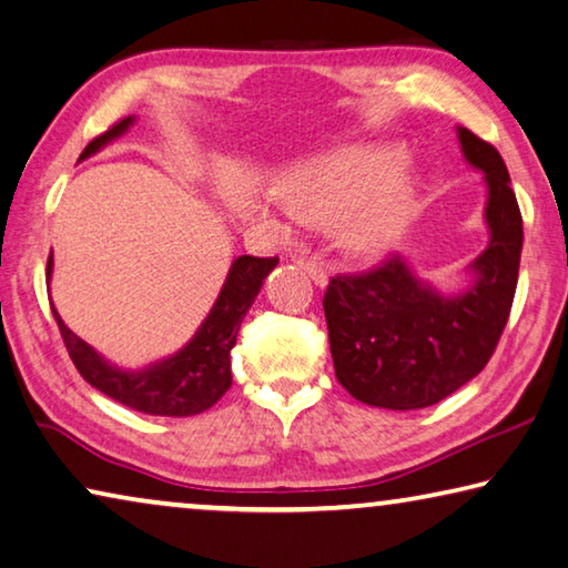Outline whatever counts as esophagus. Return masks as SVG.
<instances>
[{
  "instance_id": "esophagus-1",
  "label": "esophagus",
  "mask_w": 568,
  "mask_h": 568,
  "mask_svg": "<svg viewBox=\"0 0 568 568\" xmlns=\"http://www.w3.org/2000/svg\"><path fill=\"white\" fill-rule=\"evenodd\" d=\"M292 262L300 264V266L304 268V272L314 278V284H320V286L327 284V268L314 262V258L302 256V254H292Z\"/></svg>"
}]
</instances>
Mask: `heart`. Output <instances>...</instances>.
<instances>
[{"label":"heart","mask_w":568,"mask_h":568,"mask_svg":"<svg viewBox=\"0 0 568 568\" xmlns=\"http://www.w3.org/2000/svg\"><path fill=\"white\" fill-rule=\"evenodd\" d=\"M395 145H349L294 169L278 185L296 219H337L349 254L372 256L395 244L413 211V185Z\"/></svg>","instance_id":"obj_1"}]
</instances>
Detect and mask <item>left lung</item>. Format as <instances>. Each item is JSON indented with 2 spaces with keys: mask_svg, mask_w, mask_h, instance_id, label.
Wrapping results in <instances>:
<instances>
[{
  "mask_svg": "<svg viewBox=\"0 0 568 568\" xmlns=\"http://www.w3.org/2000/svg\"><path fill=\"white\" fill-rule=\"evenodd\" d=\"M468 163L486 173L490 244L476 258V284L440 296L417 282L397 254L324 292L339 385L365 405L417 410L453 395L488 365L506 329L518 284L524 219L506 163L494 145L458 130Z\"/></svg>",
  "mask_w": 568,
  "mask_h": 568,
  "instance_id": "1",
  "label": "left lung"
}]
</instances>
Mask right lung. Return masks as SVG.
Listing matches in <instances>:
<instances>
[{
	"mask_svg": "<svg viewBox=\"0 0 568 568\" xmlns=\"http://www.w3.org/2000/svg\"><path fill=\"white\" fill-rule=\"evenodd\" d=\"M130 123H133V118H123L110 125L105 133L92 138L85 151L80 153V161L100 151L115 135L125 133ZM276 264L278 256H239L231 264L226 284H223L219 300L213 304L206 322L201 324L196 337L179 355L158 362V365L148 367L145 372H135V375L133 372L110 367L105 359L95 355V349L88 347L78 334L68 329V324L60 320L58 312L52 310V314L72 365L102 395L113 397L120 405L133 407V410L145 415H199L216 405L231 387V347L236 345V334L248 306L254 304L266 274Z\"/></svg>",
	"mask_w": 568,
	"mask_h": 568,
	"instance_id": "right-lung-1",
	"label": "right lung"
}]
</instances>
